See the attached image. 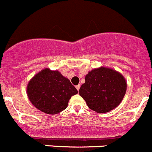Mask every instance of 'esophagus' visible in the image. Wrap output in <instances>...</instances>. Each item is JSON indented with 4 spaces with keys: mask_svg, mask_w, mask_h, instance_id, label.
<instances>
[{
    "mask_svg": "<svg viewBox=\"0 0 152 152\" xmlns=\"http://www.w3.org/2000/svg\"><path fill=\"white\" fill-rule=\"evenodd\" d=\"M80 85H77V86H76V88H77V91H79L80 90Z\"/></svg>",
    "mask_w": 152,
    "mask_h": 152,
    "instance_id": "34e87169",
    "label": "esophagus"
}]
</instances>
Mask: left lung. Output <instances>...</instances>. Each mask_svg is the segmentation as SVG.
Returning <instances> with one entry per match:
<instances>
[{
    "label": "left lung",
    "instance_id": "left-lung-1",
    "mask_svg": "<svg viewBox=\"0 0 152 152\" xmlns=\"http://www.w3.org/2000/svg\"><path fill=\"white\" fill-rule=\"evenodd\" d=\"M79 94L88 107L96 113H107L121 103L126 90V82L120 73L100 67L89 72Z\"/></svg>",
    "mask_w": 152,
    "mask_h": 152
}]
</instances>
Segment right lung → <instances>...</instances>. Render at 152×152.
Segmentation results:
<instances>
[{"label": "right lung", "instance_id": "add662e5", "mask_svg": "<svg viewBox=\"0 0 152 152\" xmlns=\"http://www.w3.org/2000/svg\"><path fill=\"white\" fill-rule=\"evenodd\" d=\"M77 92L69 80L49 69L36 75L27 87L31 102L39 110L52 115L65 110L71 96Z\"/></svg>", "mask_w": 152, "mask_h": 152}]
</instances>
